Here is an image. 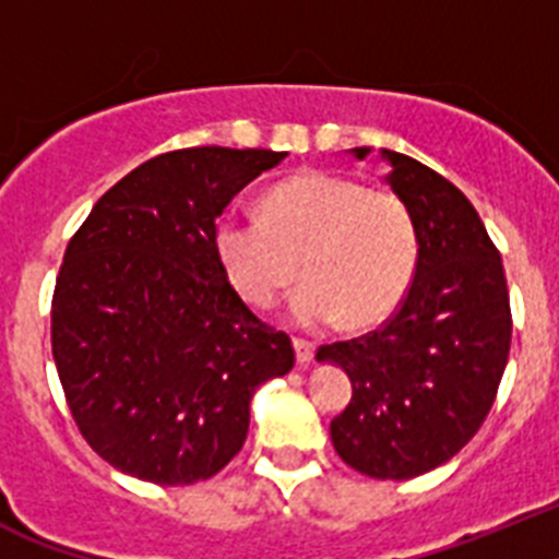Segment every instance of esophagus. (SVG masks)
I'll return each mask as SVG.
<instances>
[{
  "instance_id": "esophagus-1",
  "label": "esophagus",
  "mask_w": 559,
  "mask_h": 559,
  "mask_svg": "<svg viewBox=\"0 0 559 559\" xmlns=\"http://www.w3.org/2000/svg\"><path fill=\"white\" fill-rule=\"evenodd\" d=\"M293 346H295V357H298V366H309L314 357V346L309 343V340H293Z\"/></svg>"
}]
</instances>
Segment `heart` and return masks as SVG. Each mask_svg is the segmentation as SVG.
<instances>
[{
	"label": "heart",
	"mask_w": 559,
	"mask_h": 559,
	"mask_svg": "<svg viewBox=\"0 0 559 559\" xmlns=\"http://www.w3.org/2000/svg\"><path fill=\"white\" fill-rule=\"evenodd\" d=\"M213 245L230 284L259 309L273 307L300 273L307 275L293 300V318L304 329H326L343 318L371 326L388 318L405 298L419 259L414 216L396 193L368 191L323 171L275 186L264 197V216L227 211Z\"/></svg>",
	"instance_id": "1"
}]
</instances>
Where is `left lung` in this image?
I'll use <instances>...</instances> for the list:
<instances>
[{"label": "left lung", "instance_id": "1", "mask_svg": "<svg viewBox=\"0 0 559 559\" xmlns=\"http://www.w3.org/2000/svg\"><path fill=\"white\" fill-rule=\"evenodd\" d=\"M357 159L368 148H352ZM385 182L414 216L419 259L400 309L377 332L320 346L352 380L332 444L368 478L407 481L453 459L487 419L512 340L501 252L459 188L382 148Z\"/></svg>", "mask_w": 559, "mask_h": 559}]
</instances>
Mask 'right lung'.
<instances>
[{"mask_svg": "<svg viewBox=\"0 0 559 559\" xmlns=\"http://www.w3.org/2000/svg\"><path fill=\"white\" fill-rule=\"evenodd\" d=\"M286 152L159 154L95 202L52 293V360L90 448L159 487L205 481L239 453L255 388L293 343L247 309L213 245L230 199Z\"/></svg>", "mask_w": 559, "mask_h": 559, "instance_id": "add662e5", "label": "right lung"}]
</instances>
